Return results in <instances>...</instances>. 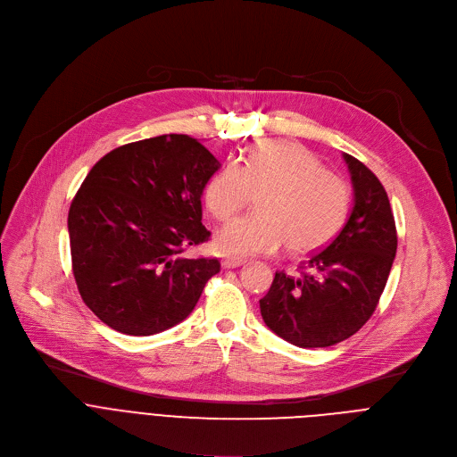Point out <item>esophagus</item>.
I'll return each instance as SVG.
<instances>
[{
  "label": "esophagus",
  "mask_w": 457,
  "mask_h": 457,
  "mask_svg": "<svg viewBox=\"0 0 457 457\" xmlns=\"http://www.w3.org/2000/svg\"><path fill=\"white\" fill-rule=\"evenodd\" d=\"M241 265H245V260L228 258V260H223V262H221V267H223V269H236V267H241Z\"/></svg>",
  "instance_id": "34e87169"
}]
</instances>
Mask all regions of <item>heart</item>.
Instances as JSON below:
<instances>
[{
  "label": "heart",
  "mask_w": 457,
  "mask_h": 457,
  "mask_svg": "<svg viewBox=\"0 0 457 457\" xmlns=\"http://www.w3.org/2000/svg\"><path fill=\"white\" fill-rule=\"evenodd\" d=\"M260 194L258 211L220 230L216 246L227 256L276 254L285 245L292 254L327 246L350 212L348 183L323 169L303 145L262 141L237 163L228 162L205 187V207L228 221Z\"/></svg>",
  "instance_id": "b5f03b06"
}]
</instances>
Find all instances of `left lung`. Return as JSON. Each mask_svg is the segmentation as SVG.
Returning a JSON list of instances; mask_svg holds the SVG:
<instances>
[{"instance_id":"8db88e82","label":"left lung","mask_w":457,"mask_h":457,"mask_svg":"<svg viewBox=\"0 0 457 457\" xmlns=\"http://www.w3.org/2000/svg\"><path fill=\"white\" fill-rule=\"evenodd\" d=\"M353 207L341 232L303 263L301 276L276 272L260 299L265 325L301 348L330 346L356 334L374 314L397 248L388 195L360 160L343 154Z\"/></svg>"}]
</instances>
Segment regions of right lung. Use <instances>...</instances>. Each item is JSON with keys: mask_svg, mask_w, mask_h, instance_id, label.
Returning <instances> with one entry per match:
<instances>
[{"mask_svg": "<svg viewBox=\"0 0 457 457\" xmlns=\"http://www.w3.org/2000/svg\"><path fill=\"white\" fill-rule=\"evenodd\" d=\"M220 162L197 139L165 134L111 150L69 211L72 272L111 328L152 336L181 323L220 262L181 252L207 241L201 194Z\"/></svg>", "mask_w": 457, "mask_h": 457, "instance_id": "obj_1", "label": "right lung"}]
</instances>
